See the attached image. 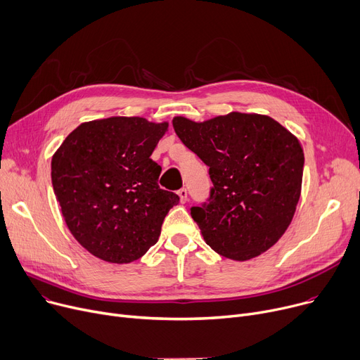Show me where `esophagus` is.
<instances>
[{
	"instance_id": "obj_1",
	"label": "esophagus",
	"mask_w": 360,
	"mask_h": 360,
	"mask_svg": "<svg viewBox=\"0 0 360 360\" xmlns=\"http://www.w3.org/2000/svg\"><path fill=\"white\" fill-rule=\"evenodd\" d=\"M177 195H179L181 203H186V202H187V190H186V188H180L179 192H177Z\"/></svg>"
}]
</instances>
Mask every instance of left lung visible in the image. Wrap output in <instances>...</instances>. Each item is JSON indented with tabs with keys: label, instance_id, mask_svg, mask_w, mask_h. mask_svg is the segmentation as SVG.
<instances>
[{
	"label": "left lung",
	"instance_id": "obj_1",
	"mask_svg": "<svg viewBox=\"0 0 360 360\" xmlns=\"http://www.w3.org/2000/svg\"><path fill=\"white\" fill-rule=\"evenodd\" d=\"M181 142L209 167L210 199L192 207L206 244L247 262L276 244L301 198L300 139L267 115L231 112L203 122L176 116Z\"/></svg>",
	"mask_w": 360,
	"mask_h": 360
}]
</instances>
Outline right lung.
Listing matches in <instances>:
<instances>
[{"instance_id": "add662e5", "label": "right lung", "mask_w": 360, "mask_h": 360, "mask_svg": "<svg viewBox=\"0 0 360 360\" xmlns=\"http://www.w3.org/2000/svg\"><path fill=\"white\" fill-rule=\"evenodd\" d=\"M168 122L112 116L84 122L52 155V186L74 238L109 263H132L150 250L179 196L160 188L153 161Z\"/></svg>"}]
</instances>
